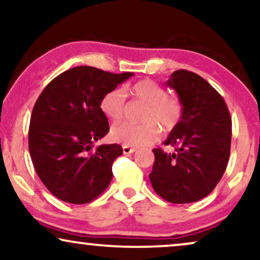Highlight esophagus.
Masks as SVG:
<instances>
[{"mask_svg":"<svg viewBox=\"0 0 260 260\" xmlns=\"http://www.w3.org/2000/svg\"><path fill=\"white\" fill-rule=\"evenodd\" d=\"M135 151H136V148H131V147H127V145H123L124 154H133Z\"/></svg>","mask_w":260,"mask_h":260,"instance_id":"obj_1","label":"esophagus"}]
</instances>
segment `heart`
<instances>
[{"mask_svg": "<svg viewBox=\"0 0 260 260\" xmlns=\"http://www.w3.org/2000/svg\"><path fill=\"white\" fill-rule=\"evenodd\" d=\"M148 105L143 115V124L120 123L110 131L112 141L127 147H147L159 138V127L168 133L182 118L183 106L179 98L170 97L154 80L144 79L134 84L130 90L116 88L106 93L101 101V110L111 120L122 119L125 112V93Z\"/></svg>", "mask_w": 260, "mask_h": 260, "instance_id": "b5f03b06", "label": "heart"}]
</instances>
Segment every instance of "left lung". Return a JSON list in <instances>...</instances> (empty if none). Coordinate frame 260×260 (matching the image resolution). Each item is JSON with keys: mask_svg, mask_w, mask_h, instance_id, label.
<instances>
[{"mask_svg": "<svg viewBox=\"0 0 260 260\" xmlns=\"http://www.w3.org/2000/svg\"><path fill=\"white\" fill-rule=\"evenodd\" d=\"M183 113L165 142L172 154L154 149L149 179L159 197L173 204L201 200L214 189L229 163L232 122L223 98L204 78L186 70L172 73Z\"/></svg>", "mask_w": 260, "mask_h": 260, "instance_id": "8db88e82", "label": "left lung"}]
</instances>
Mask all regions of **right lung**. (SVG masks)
Listing matches in <instances>:
<instances>
[{
    "mask_svg": "<svg viewBox=\"0 0 260 260\" xmlns=\"http://www.w3.org/2000/svg\"><path fill=\"white\" fill-rule=\"evenodd\" d=\"M133 76L78 66L59 74L39 95L28 133L30 157L42 183L60 200L87 204L111 182L112 163L123 149H93L109 133L101 101Z\"/></svg>",
    "mask_w": 260,
    "mask_h": 260,
    "instance_id": "obj_1",
    "label": "right lung"
}]
</instances>
